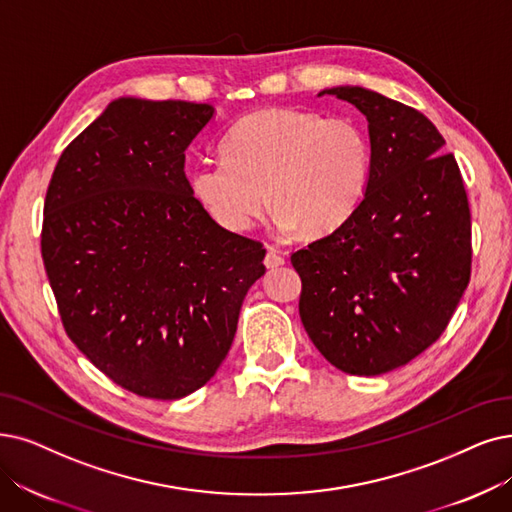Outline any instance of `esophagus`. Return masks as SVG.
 I'll return each instance as SVG.
<instances>
[{
  "mask_svg": "<svg viewBox=\"0 0 512 512\" xmlns=\"http://www.w3.org/2000/svg\"><path fill=\"white\" fill-rule=\"evenodd\" d=\"M264 264H267V269H277V267H283L285 264V256L275 252V250H269L267 256H264Z\"/></svg>",
  "mask_w": 512,
  "mask_h": 512,
  "instance_id": "obj_1",
  "label": "esophagus"
}]
</instances>
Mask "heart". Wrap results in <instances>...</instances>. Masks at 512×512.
I'll return each instance as SVG.
<instances>
[{"mask_svg": "<svg viewBox=\"0 0 512 512\" xmlns=\"http://www.w3.org/2000/svg\"><path fill=\"white\" fill-rule=\"evenodd\" d=\"M224 157L191 170L197 199L229 231L250 229L269 208L302 239L330 235L361 203L372 147L351 119L269 109L241 119Z\"/></svg>", "mask_w": 512, "mask_h": 512, "instance_id": "obj_1", "label": "heart"}]
</instances>
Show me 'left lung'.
I'll list each match as a JSON object with an SVG mask.
<instances>
[{
	"mask_svg": "<svg viewBox=\"0 0 512 512\" xmlns=\"http://www.w3.org/2000/svg\"><path fill=\"white\" fill-rule=\"evenodd\" d=\"M370 121L372 172L342 227L292 252L306 334L338 370L378 376L439 340L470 281V208L456 157L420 111L325 90Z\"/></svg>",
	"mask_w": 512,
	"mask_h": 512,
	"instance_id": "1",
	"label": "left lung"
}]
</instances>
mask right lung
Wrapping results in <instances>:
<instances>
[{"label":"right lung","instance_id":"add662e5","mask_svg":"<svg viewBox=\"0 0 512 512\" xmlns=\"http://www.w3.org/2000/svg\"><path fill=\"white\" fill-rule=\"evenodd\" d=\"M214 115L187 100H113L60 155L42 258L67 336L147 399H180L227 357L262 243L193 195L185 151Z\"/></svg>","mask_w":512,"mask_h":512}]
</instances>
